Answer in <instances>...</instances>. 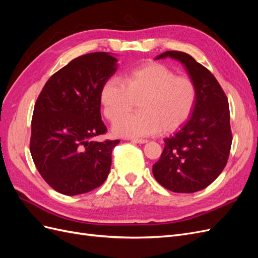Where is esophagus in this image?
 Segmentation results:
<instances>
[{
  "instance_id": "obj_1",
  "label": "esophagus",
  "mask_w": 258,
  "mask_h": 258,
  "mask_svg": "<svg viewBox=\"0 0 258 258\" xmlns=\"http://www.w3.org/2000/svg\"><path fill=\"white\" fill-rule=\"evenodd\" d=\"M131 142H134V143H140V144H144V143H147V140H145V139H135V138H132V139H129Z\"/></svg>"
}]
</instances>
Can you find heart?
Here are the masks:
<instances>
[{
	"label": "heart",
	"mask_w": 258,
	"mask_h": 258,
	"mask_svg": "<svg viewBox=\"0 0 258 258\" xmlns=\"http://www.w3.org/2000/svg\"><path fill=\"white\" fill-rule=\"evenodd\" d=\"M197 101V87L187 76L158 62L127 72L122 83L106 81L101 88V102L113 130L122 137H148L174 131L188 120ZM140 102V112L123 115Z\"/></svg>",
	"instance_id": "1"
}]
</instances>
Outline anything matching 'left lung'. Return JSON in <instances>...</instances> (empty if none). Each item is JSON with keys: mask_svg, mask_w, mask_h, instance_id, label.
I'll list each match as a JSON object with an SVG mask.
<instances>
[{"mask_svg": "<svg viewBox=\"0 0 258 258\" xmlns=\"http://www.w3.org/2000/svg\"><path fill=\"white\" fill-rule=\"evenodd\" d=\"M167 57L185 66L197 87V101L188 121L165 140L153 174L165 188L190 194L206 188L227 163L232 142L228 99L214 75L188 53L170 50L156 59Z\"/></svg>", "mask_w": 258, "mask_h": 258, "instance_id": "left-lung-1", "label": "left lung"}]
</instances>
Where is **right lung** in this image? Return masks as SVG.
I'll return each mask as SVG.
<instances>
[{
  "instance_id": "obj_1",
  "label": "right lung",
  "mask_w": 258,
  "mask_h": 258,
  "mask_svg": "<svg viewBox=\"0 0 258 258\" xmlns=\"http://www.w3.org/2000/svg\"><path fill=\"white\" fill-rule=\"evenodd\" d=\"M116 62L107 52L77 57L51 75L36 100L31 156L45 182L60 194L91 191L110 172L119 140L93 139L107 131L101 119V88L116 72Z\"/></svg>"
}]
</instances>
